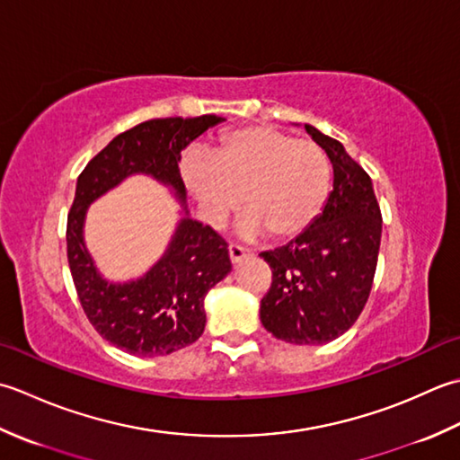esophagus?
I'll return each mask as SVG.
<instances>
[{
	"label": "esophagus",
	"mask_w": 460,
	"mask_h": 460,
	"mask_svg": "<svg viewBox=\"0 0 460 460\" xmlns=\"http://www.w3.org/2000/svg\"><path fill=\"white\" fill-rule=\"evenodd\" d=\"M228 252H230V260H232V264H240V261H242L243 258H250V256H252V252H250V250L238 246V243H230Z\"/></svg>",
	"instance_id": "obj_1"
}]
</instances>
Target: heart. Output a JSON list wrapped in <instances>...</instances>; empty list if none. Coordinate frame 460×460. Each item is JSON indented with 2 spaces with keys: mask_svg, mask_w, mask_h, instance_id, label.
Listing matches in <instances>:
<instances>
[{
  "mask_svg": "<svg viewBox=\"0 0 460 460\" xmlns=\"http://www.w3.org/2000/svg\"><path fill=\"white\" fill-rule=\"evenodd\" d=\"M181 174L212 226H222L242 199L238 232L248 240L302 234L320 217L332 186L320 145L264 123L226 130L208 158L189 153Z\"/></svg>",
  "mask_w": 460,
  "mask_h": 460,
  "instance_id": "obj_1",
  "label": "heart"
}]
</instances>
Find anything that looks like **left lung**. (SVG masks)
Segmentation results:
<instances>
[{"mask_svg": "<svg viewBox=\"0 0 460 460\" xmlns=\"http://www.w3.org/2000/svg\"><path fill=\"white\" fill-rule=\"evenodd\" d=\"M304 127L330 158L333 190L312 226L260 254L271 268L260 320L286 343L322 345L348 332L367 304L383 222L369 174L340 140Z\"/></svg>", "mask_w": 460, "mask_h": 460, "instance_id": "obj_1", "label": "left lung"}]
</instances>
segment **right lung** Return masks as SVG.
<instances>
[{
    "instance_id": "add662e5",
    "label": "right lung",
    "mask_w": 460,
    "mask_h": 460,
    "mask_svg": "<svg viewBox=\"0 0 460 460\" xmlns=\"http://www.w3.org/2000/svg\"><path fill=\"white\" fill-rule=\"evenodd\" d=\"M222 117H168L145 120L115 137L77 178L67 217V260L79 302L93 327L115 348L138 358L168 355L204 332V297L232 270L228 243L210 226L192 220L178 171L181 151ZM133 173L164 183L183 204V217L165 254L128 283L102 279L84 246L88 206Z\"/></svg>"
}]
</instances>
